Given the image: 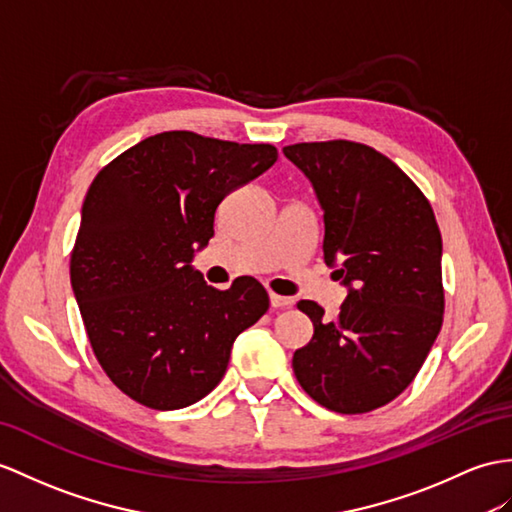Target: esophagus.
Listing matches in <instances>:
<instances>
[{
    "label": "esophagus",
    "instance_id": "obj_1",
    "mask_svg": "<svg viewBox=\"0 0 512 512\" xmlns=\"http://www.w3.org/2000/svg\"><path fill=\"white\" fill-rule=\"evenodd\" d=\"M269 302L273 308H289L293 306V299L291 297H284V295H278V293H269Z\"/></svg>",
    "mask_w": 512,
    "mask_h": 512
}]
</instances>
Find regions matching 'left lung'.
Returning <instances> with one entry per match:
<instances>
[{
	"instance_id": "1",
	"label": "left lung",
	"mask_w": 512,
	"mask_h": 512,
	"mask_svg": "<svg viewBox=\"0 0 512 512\" xmlns=\"http://www.w3.org/2000/svg\"><path fill=\"white\" fill-rule=\"evenodd\" d=\"M284 156L313 182L326 223L323 256L341 263L336 273L350 286L334 321L317 302L297 304L315 332L293 354L295 378L334 413H369L415 380L441 332L439 223L419 186L369 145L295 143Z\"/></svg>"
}]
</instances>
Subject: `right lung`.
I'll list each match as a JSON object with an SVG mask.
<instances>
[{
  "label": "right lung",
  "instance_id": "obj_1",
  "mask_svg": "<svg viewBox=\"0 0 512 512\" xmlns=\"http://www.w3.org/2000/svg\"><path fill=\"white\" fill-rule=\"evenodd\" d=\"M278 160L269 143L186 130L126 149L86 191L71 286L97 363L121 393L154 410L191 406L226 373L236 336L267 313L254 278L219 291L191 267L215 236V210Z\"/></svg>",
  "mask_w": 512,
  "mask_h": 512
}]
</instances>
